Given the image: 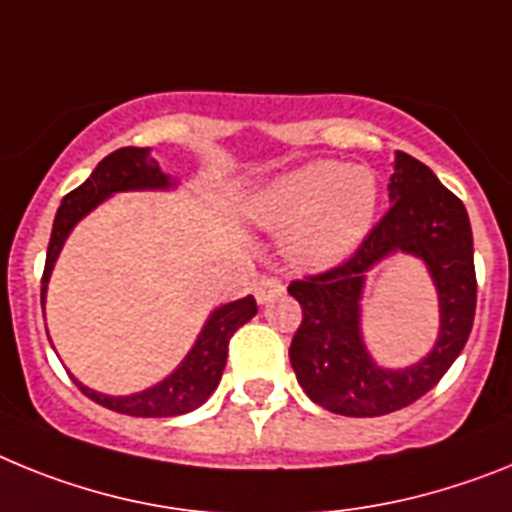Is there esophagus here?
Segmentation results:
<instances>
[{"mask_svg": "<svg viewBox=\"0 0 512 512\" xmlns=\"http://www.w3.org/2000/svg\"><path fill=\"white\" fill-rule=\"evenodd\" d=\"M283 293V283L278 278H260L255 286V299L257 304H270L275 296H281Z\"/></svg>", "mask_w": 512, "mask_h": 512, "instance_id": "1", "label": "esophagus"}]
</instances>
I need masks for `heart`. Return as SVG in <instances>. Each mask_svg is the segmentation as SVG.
I'll list each match as a JSON object with an SVG mask.
<instances>
[{
    "label": "heart",
    "mask_w": 512,
    "mask_h": 512,
    "mask_svg": "<svg viewBox=\"0 0 512 512\" xmlns=\"http://www.w3.org/2000/svg\"><path fill=\"white\" fill-rule=\"evenodd\" d=\"M379 177L361 164H301L250 198L257 226L283 231V252L299 268H332L368 237L379 213Z\"/></svg>",
    "instance_id": "1"
}]
</instances>
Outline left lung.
Segmentation results:
<instances>
[{
	"mask_svg": "<svg viewBox=\"0 0 512 512\" xmlns=\"http://www.w3.org/2000/svg\"><path fill=\"white\" fill-rule=\"evenodd\" d=\"M389 201L384 219L348 262L288 286L304 311L288 358L306 397L335 415L379 417L417 402L459 358L474 324L477 275L464 203L404 151L394 157ZM397 251L426 262L439 293L442 327L425 359L386 369L365 348L360 301L367 273Z\"/></svg>",
	"mask_w": 512,
	"mask_h": 512,
	"instance_id": "8db88e82",
	"label": "left lung"
}]
</instances>
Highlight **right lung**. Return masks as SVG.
<instances>
[{
    "label": "right lung",
    "instance_id": "right-lung-1",
    "mask_svg": "<svg viewBox=\"0 0 512 512\" xmlns=\"http://www.w3.org/2000/svg\"><path fill=\"white\" fill-rule=\"evenodd\" d=\"M177 180L167 172H162L159 162L151 157V149H139V146H123L102 159L87 180L77 190H71L61 201L56 219H53L51 242H48L46 270L41 281V304L46 306L48 281H51L53 265L59 260L61 247L71 229L95 211L102 201H108L115 193H131V190H172ZM257 314V304L252 296H244L231 304H221L208 314L201 335L193 342V348L182 358L180 366L162 379L159 384L149 386L136 394H100V391L84 386L82 381L74 379L84 397L102 404L113 412L131 417H175L193 412L211 397L221 381V373L226 366V353H229L231 335L250 322Z\"/></svg>",
    "mask_w": 512,
    "mask_h": 512
}]
</instances>
